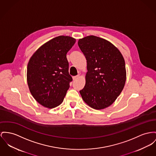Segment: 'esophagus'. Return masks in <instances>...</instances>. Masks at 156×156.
Returning a JSON list of instances; mask_svg holds the SVG:
<instances>
[{"instance_id":"1","label":"esophagus","mask_w":156,"mask_h":156,"mask_svg":"<svg viewBox=\"0 0 156 156\" xmlns=\"http://www.w3.org/2000/svg\"><path fill=\"white\" fill-rule=\"evenodd\" d=\"M79 78V75H77V76H75L73 77V79L74 80H76L78 79Z\"/></svg>"}]
</instances>
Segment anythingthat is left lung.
<instances>
[{"label":"left lung","instance_id":"obj_1","mask_svg":"<svg viewBox=\"0 0 156 156\" xmlns=\"http://www.w3.org/2000/svg\"><path fill=\"white\" fill-rule=\"evenodd\" d=\"M78 45L86 58L87 69L86 84L80 94L91 108H106L114 102L124 89V58L112 43L96 36L80 39Z\"/></svg>","mask_w":156,"mask_h":156}]
</instances>
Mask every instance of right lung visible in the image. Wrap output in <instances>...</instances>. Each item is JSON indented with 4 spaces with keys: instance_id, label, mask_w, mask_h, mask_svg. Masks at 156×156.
Wrapping results in <instances>:
<instances>
[{
    "instance_id": "1",
    "label": "right lung",
    "mask_w": 156,
    "mask_h": 156,
    "mask_svg": "<svg viewBox=\"0 0 156 156\" xmlns=\"http://www.w3.org/2000/svg\"><path fill=\"white\" fill-rule=\"evenodd\" d=\"M76 40L58 36L40 47L27 66V82L34 99L44 107L54 108L62 104L73 80L69 73L66 54Z\"/></svg>"
}]
</instances>
